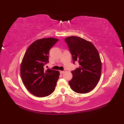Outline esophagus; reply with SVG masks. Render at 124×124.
<instances>
[{
  "label": "esophagus",
  "instance_id": "esophagus-1",
  "mask_svg": "<svg viewBox=\"0 0 124 124\" xmlns=\"http://www.w3.org/2000/svg\"><path fill=\"white\" fill-rule=\"evenodd\" d=\"M60 72L61 74H63V73L65 72V71L64 70V71H60Z\"/></svg>",
  "mask_w": 124,
  "mask_h": 124
}]
</instances>
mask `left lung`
<instances>
[{"label": "left lung", "instance_id": "8db88e82", "mask_svg": "<svg viewBox=\"0 0 124 124\" xmlns=\"http://www.w3.org/2000/svg\"><path fill=\"white\" fill-rule=\"evenodd\" d=\"M64 41L72 55L73 63L78 61L79 64L71 71L70 88L77 93H88L95 87L101 77L102 63L99 52L91 42L79 37H69Z\"/></svg>", "mask_w": 124, "mask_h": 124}]
</instances>
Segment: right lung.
<instances>
[{
  "instance_id": "right-lung-1",
  "label": "right lung",
  "mask_w": 124,
  "mask_h": 124,
  "mask_svg": "<svg viewBox=\"0 0 124 124\" xmlns=\"http://www.w3.org/2000/svg\"><path fill=\"white\" fill-rule=\"evenodd\" d=\"M59 39L42 38L34 41L28 47L21 65L22 82L31 94L37 97L49 95L56 86L60 73L51 69L45 70L49 62V50Z\"/></svg>"
}]
</instances>
